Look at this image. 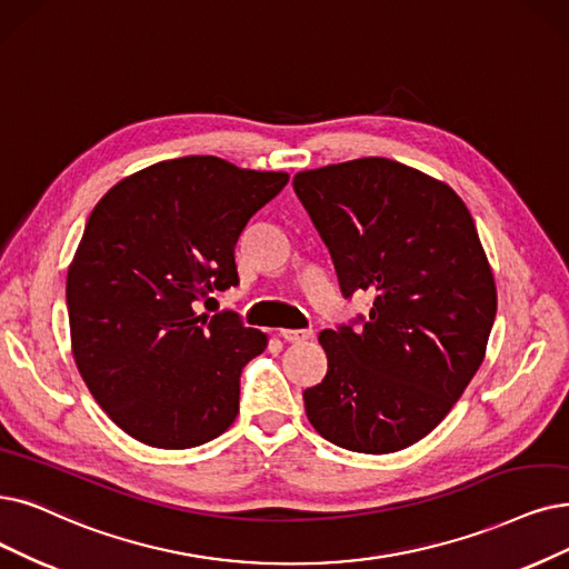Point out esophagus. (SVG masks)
<instances>
[{"mask_svg": "<svg viewBox=\"0 0 569 569\" xmlns=\"http://www.w3.org/2000/svg\"><path fill=\"white\" fill-rule=\"evenodd\" d=\"M280 336L287 340V343H303V340H308L312 336L310 329H282Z\"/></svg>", "mask_w": 569, "mask_h": 569, "instance_id": "1", "label": "esophagus"}]
</instances>
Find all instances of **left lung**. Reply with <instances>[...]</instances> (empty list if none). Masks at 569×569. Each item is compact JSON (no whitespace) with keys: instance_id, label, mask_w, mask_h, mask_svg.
Wrapping results in <instances>:
<instances>
[{"instance_id":"left-lung-1","label":"left lung","mask_w":569,"mask_h":569,"mask_svg":"<svg viewBox=\"0 0 569 569\" xmlns=\"http://www.w3.org/2000/svg\"><path fill=\"white\" fill-rule=\"evenodd\" d=\"M329 247L343 297L373 293L369 315L325 329L329 369L303 392L320 435L382 456L427 437L479 371L497 312L495 280L465 202L390 158L293 177Z\"/></svg>"}]
</instances>
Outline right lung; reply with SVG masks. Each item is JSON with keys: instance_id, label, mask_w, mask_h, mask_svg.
Wrapping results in <instances>:
<instances>
[{"instance_id": "obj_1", "label": "right lung", "mask_w": 569, "mask_h": 569, "mask_svg": "<svg viewBox=\"0 0 569 569\" xmlns=\"http://www.w3.org/2000/svg\"><path fill=\"white\" fill-rule=\"evenodd\" d=\"M287 172L184 156L121 179L90 212L67 272L72 350L126 435L193 448L238 416L240 373L268 346L240 315L193 303L240 282L236 242Z\"/></svg>"}]
</instances>
